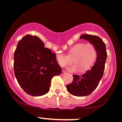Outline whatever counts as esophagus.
I'll list each match as a JSON object with an SVG mask.
<instances>
[{
    "mask_svg": "<svg viewBox=\"0 0 122 122\" xmlns=\"http://www.w3.org/2000/svg\"><path fill=\"white\" fill-rule=\"evenodd\" d=\"M66 72H65V71H61V75H65V74H66Z\"/></svg>",
    "mask_w": 122,
    "mask_h": 122,
    "instance_id": "esophagus-1",
    "label": "esophagus"
}]
</instances>
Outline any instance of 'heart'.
Segmentation results:
<instances>
[{
    "label": "heart",
    "mask_w": 122,
    "mask_h": 122,
    "mask_svg": "<svg viewBox=\"0 0 122 122\" xmlns=\"http://www.w3.org/2000/svg\"><path fill=\"white\" fill-rule=\"evenodd\" d=\"M97 57V50L91 43H78L68 50L67 55L59 53L56 55V60L61 67L72 63L67 67L70 72H77L80 69L81 72L86 71L93 65Z\"/></svg>",
    "instance_id": "b5f03b06"
}]
</instances>
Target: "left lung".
Returning <instances> with one entry per match:
<instances>
[{
  "mask_svg": "<svg viewBox=\"0 0 122 122\" xmlns=\"http://www.w3.org/2000/svg\"><path fill=\"white\" fill-rule=\"evenodd\" d=\"M80 38L88 40L94 46L97 56L96 63L90 70L82 75H73L72 82L66 85L67 91L70 94L75 96L83 97L92 93L98 86L103 76L107 52L106 44L98 36L84 34Z\"/></svg>",
  "mask_w": 122,
  "mask_h": 122,
  "instance_id": "obj_1",
  "label": "left lung"
}]
</instances>
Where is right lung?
<instances>
[{
	"label": "right lung",
	"mask_w": 122,
	"mask_h": 122,
	"mask_svg": "<svg viewBox=\"0 0 122 122\" xmlns=\"http://www.w3.org/2000/svg\"><path fill=\"white\" fill-rule=\"evenodd\" d=\"M44 45L37 36L28 34L19 41L14 53L18 82L26 93L34 97L47 93L53 77L61 73L56 54Z\"/></svg>",
	"instance_id": "right-lung-1"
}]
</instances>
